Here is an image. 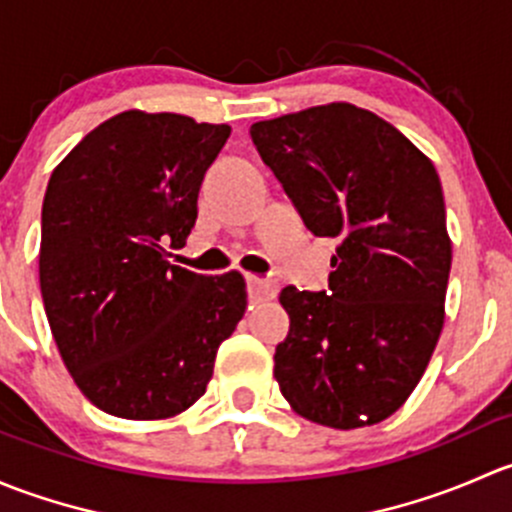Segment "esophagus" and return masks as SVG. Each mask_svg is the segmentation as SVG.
<instances>
[{
	"label": "esophagus",
	"mask_w": 512,
	"mask_h": 512,
	"mask_svg": "<svg viewBox=\"0 0 512 512\" xmlns=\"http://www.w3.org/2000/svg\"><path fill=\"white\" fill-rule=\"evenodd\" d=\"M277 285L275 277H257V275H247V292H250V299L260 302V299H272L277 294Z\"/></svg>",
	"instance_id": "esophagus-1"
}]
</instances>
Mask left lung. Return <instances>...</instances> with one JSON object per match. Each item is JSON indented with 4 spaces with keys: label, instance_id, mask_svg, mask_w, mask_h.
I'll return each mask as SVG.
<instances>
[{
    "label": "left lung",
    "instance_id": "1",
    "mask_svg": "<svg viewBox=\"0 0 512 512\" xmlns=\"http://www.w3.org/2000/svg\"><path fill=\"white\" fill-rule=\"evenodd\" d=\"M250 136L304 225L339 240L329 292L280 294L282 396L342 431L384 421L416 389L443 329L451 240L436 168L352 103L252 123Z\"/></svg>",
    "mask_w": 512,
    "mask_h": 512
}]
</instances>
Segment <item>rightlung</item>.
<instances>
[{
	"label": "right lung",
	"mask_w": 512,
	"mask_h": 512,
	"mask_svg": "<svg viewBox=\"0 0 512 512\" xmlns=\"http://www.w3.org/2000/svg\"><path fill=\"white\" fill-rule=\"evenodd\" d=\"M230 126L123 111L94 128L46 185L39 285L81 394L106 414L168 418L193 406L247 307L237 272L170 265L198 220L205 173Z\"/></svg>",
	"instance_id": "right-lung-1"
}]
</instances>
